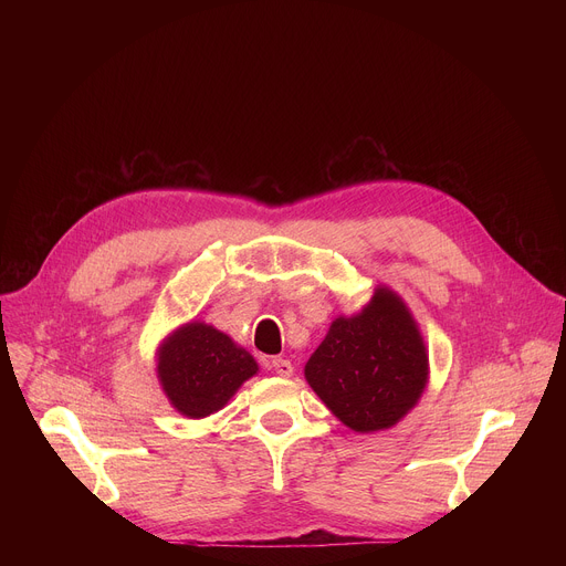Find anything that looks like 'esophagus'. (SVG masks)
I'll return each instance as SVG.
<instances>
[{
  "instance_id": "34e87169",
  "label": "esophagus",
  "mask_w": 566,
  "mask_h": 566,
  "mask_svg": "<svg viewBox=\"0 0 566 566\" xmlns=\"http://www.w3.org/2000/svg\"><path fill=\"white\" fill-rule=\"evenodd\" d=\"M266 367L273 369L275 374L284 376V378H289V376L293 374V365H291V360H286V358H271V360L266 363Z\"/></svg>"
}]
</instances>
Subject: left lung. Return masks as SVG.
<instances>
[{"mask_svg":"<svg viewBox=\"0 0 566 566\" xmlns=\"http://www.w3.org/2000/svg\"><path fill=\"white\" fill-rule=\"evenodd\" d=\"M304 378L349 430L394 428L417 408L430 358L412 311L385 284L352 315H338L304 365Z\"/></svg>","mask_w":566,"mask_h":566,"instance_id":"left-lung-1","label":"left lung"}]
</instances>
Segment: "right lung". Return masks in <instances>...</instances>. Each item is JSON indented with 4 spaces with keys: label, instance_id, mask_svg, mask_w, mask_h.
<instances>
[{
    "label": "right lung",
    "instance_id": "1",
    "mask_svg": "<svg viewBox=\"0 0 566 566\" xmlns=\"http://www.w3.org/2000/svg\"><path fill=\"white\" fill-rule=\"evenodd\" d=\"M258 371V360L244 347L201 319L177 327L156 349L160 389L188 419L219 412Z\"/></svg>",
    "mask_w": 566,
    "mask_h": 566
}]
</instances>
